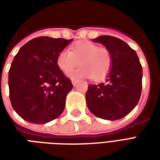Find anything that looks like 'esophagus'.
<instances>
[{
	"mask_svg": "<svg viewBox=\"0 0 160 160\" xmlns=\"http://www.w3.org/2000/svg\"><path fill=\"white\" fill-rule=\"evenodd\" d=\"M78 81H79L78 80H72V84H73V86H75V85L78 83Z\"/></svg>",
	"mask_w": 160,
	"mask_h": 160,
	"instance_id": "34e87169",
	"label": "esophagus"
}]
</instances>
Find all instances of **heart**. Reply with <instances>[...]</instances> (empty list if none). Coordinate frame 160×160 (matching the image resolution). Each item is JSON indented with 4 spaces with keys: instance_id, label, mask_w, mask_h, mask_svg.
Listing matches in <instances>:
<instances>
[{
    "instance_id": "1",
    "label": "heart",
    "mask_w": 160,
    "mask_h": 160,
    "mask_svg": "<svg viewBox=\"0 0 160 160\" xmlns=\"http://www.w3.org/2000/svg\"><path fill=\"white\" fill-rule=\"evenodd\" d=\"M80 63L82 67L69 73L71 78L105 79L111 72L112 56L110 50L87 40L78 41L58 54L56 64L64 73H68Z\"/></svg>"
}]
</instances>
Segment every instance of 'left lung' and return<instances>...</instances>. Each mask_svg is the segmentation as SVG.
I'll return each mask as SVG.
<instances>
[{
  "label": "left lung",
  "instance_id": "obj_1",
  "mask_svg": "<svg viewBox=\"0 0 160 160\" xmlns=\"http://www.w3.org/2000/svg\"><path fill=\"white\" fill-rule=\"evenodd\" d=\"M93 42H100L110 50L112 67L106 83L88 86L87 107L97 118L118 120L129 114L140 100L142 67L136 52L122 40L99 36Z\"/></svg>",
  "mask_w": 160,
  "mask_h": 160
}]
</instances>
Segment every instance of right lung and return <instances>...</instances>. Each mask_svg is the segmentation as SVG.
Listing matches in <instances>:
<instances>
[{
	"label": "right lung",
	"mask_w": 160,
	"mask_h": 160,
	"mask_svg": "<svg viewBox=\"0 0 160 160\" xmlns=\"http://www.w3.org/2000/svg\"><path fill=\"white\" fill-rule=\"evenodd\" d=\"M72 40L36 38L14 56L8 72L9 97L13 110L25 121L44 124L62 113L73 85L58 68L56 58Z\"/></svg>",
	"instance_id": "obj_1"
}]
</instances>
